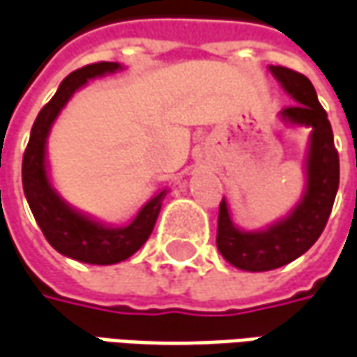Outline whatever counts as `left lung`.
<instances>
[{
    "label": "left lung",
    "mask_w": 357,
    "mask_h": 357,
    "mask_svg": "<svg viewBox=\"0 0 357 357\" xmlns=\"http://www.w3.org/2000/svg\"><path fill=\"white\" fill-rule=\"evenodd\" d=\"M270 70L297 101L281 111V119L312 128L307 158V191L289 217L258 232L236 229L230 220L227 201H220L217 248L225 260L244 271L275 270L297 260L311 248L328 222L340 183V160L334 148L331 121L319 103L311 79L289 68L270 66Z\"/></svg>",
    "instance_id": "8db88e82"
}]
</instances>
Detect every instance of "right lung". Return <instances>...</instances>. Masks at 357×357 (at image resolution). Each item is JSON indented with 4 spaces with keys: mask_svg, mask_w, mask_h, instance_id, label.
I'll list each match as a JSON object with an SVG mask.
<instances>
[{
    "mask_svg": "<svg viewBox=\"0 0 357 357\" xmlns=\"http://www.w3.org/2000/svg\"><path fill=\"white\" fill-rule=\"evenodd\" d=\"M119 68L121 66L117 62H97L74 70L70 76L64 77L54 97L36 115L23 154V191L36 225L40 227L48 244L72 260L97 266L127 260L146 242L158 219L166 189L150 199L130 225L119 229L103 227L101 222L87 219L68 207L52 189L46 176V137L58 113L76 89L87 84V79L111 74Z\"/></svg>",
    "mask_w": 357,
    "mask_h": 357,
    "instance_id": "right-lung-1",
    "label": "right lung"
}]
</instances>
